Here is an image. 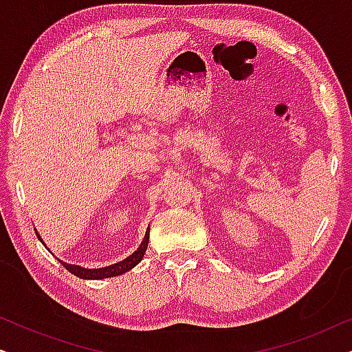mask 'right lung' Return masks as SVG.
I'll use <instances>...</instances> for the list:
<instances>
[{"label":"right lung","mask_w":352,"mask_h":352,"mask_svg":"<svg viewBox=\"0 0 352 352\" xmlns=\"http://www.w3.org/2000/svg\"><path fill=\"white\" fill-rule=\"evenodd\" d=\"M148 232H151V229H147V234L146 237H144L141 247H139L136 252H134L131 256H128L126 259H123V261H120L117 264H112V266H107V267H100V269H85V267H80V266H72V264H67V263H62L64 264V267L67 271L74 274V276L80 277V278H93V280H98V278H107V277H115V276H120V274H124L129 269H133L136 264L141 261L144 253H146L147 250V243H148ZM40 237V235H38Z\"/></svg>","instance_id":"add662e5"}]
</instances>
